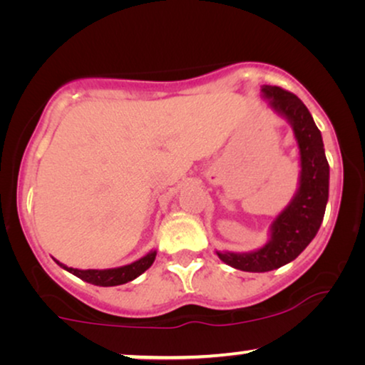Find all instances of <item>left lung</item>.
Instances as JSON below:
<instances>
[{
    "label": "left lung",
    "mask_w": 365,
    "mask_h": 365,
    "mask_svg": "<svg viewBox=\"0 0 365 365\" xmlns=\"http://www.w3.org/2000/svg\"><path fill=\"white\" fill-rule=\"evenodd\" d=\"M269 106L291 124L297 141L301 173L291 202L269 227V241L249 252L216 251L222 262L239 271L267 272L286 266L306 249L321 227L329 199V163L321 131L301 99L279 86L261 88Z\"/></svg>",
    "instance_id": "obj_1"
}]
</instances>
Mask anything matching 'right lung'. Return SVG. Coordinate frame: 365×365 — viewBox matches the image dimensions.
<instances>
[{"instance_id": "obj_1", "label": "right lung", "mask_w": 365, "mask_h": 365, "mask_svg": "<svg viewBox=\"0 0 365 365\" xmlns=\"http://www.w3.org/2000/svg\"><path fill=\"white\" fill-rule=\"evenodd\" d=\"M154 259H156V251H149L146 256L138 259V261L113 269H74L64 266V264L56 261V259H54V262H56L58 266H61L64 271L71 272L73 276L83 279L84 282L94 284V286L101 287H111L121 286V284H126L129 281H133V279H136L138 276H141L144 271H148V269L153 266Z\"/></svg>"}]
</instances>
